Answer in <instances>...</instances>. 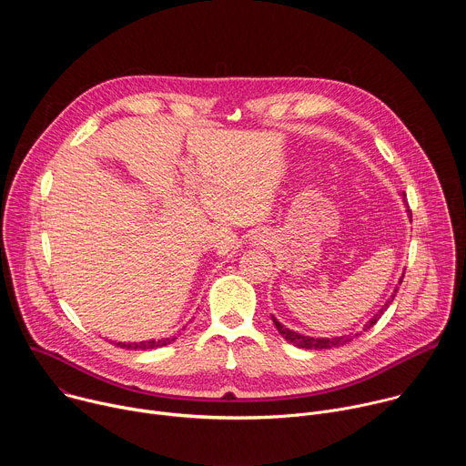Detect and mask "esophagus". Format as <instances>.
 I'll return each mask as SVG.
<instances>
[{
	"label": "esophagus",
	"mask_w": 466,
	"mask_h": 466,
	"mask_svg": "<svg viewBox=\"0 0 466 466\" xmlns=\"http://www.w3.org/2000/svg\"><path fill=\"white\" fill-rule=\"evenodd\" d=\"M256 239H258V241H268V239H265V236H263V234H259Z\"/></svg>",
	"instance_id": "obj_1"
}]
</instances>
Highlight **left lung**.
Masks as SVG:
<instances>
[{"label": "left lung", "mask_w": 466, "mask_h": 466, "mask_svg": "<svg viewBox=\"0 0 466 466\" xmlns=\"http://www.w3.org/2000/svg\"><path fill=\"white\" fill-rule=\"evenodd\" d=\"M408 214H410V218H411V212L408 210ZM404 279V277H402ZM402 279H400V282L398 284H402ZM394 297H396V289H394V293L390 295V299L385 302V306H381V309L363 326V331H367L369 328H372L376 322H378V319L383 315V311L390 306V302L394 300ZM273 322H275V326L279 328V331L282 334V338L286 339V341H289V343H293L295 347H299V349H309V350H319V349H334V347H341V345H347L349 341H352L356 336H360V334H352V336H341V338H331V339H328V338H320V339H315V338H308V336H300V334H297V331H293V329H289V328H286V326H282L275 317H273Z\"/></svg>", "instance_id": "left-lung-1"}]
</instances>
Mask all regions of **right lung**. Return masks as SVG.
<instances>
[{
	"label": "right lung",
	"instance_id": "obj_1",
	"mask_svg": "<svg viewBox=\"0 0 466 466\" xmlns=\"http://www.w3.org/2000/svg\"><path fill=\"white\" fill-rule=\"evenodd\" d=\"M177 338H166V339H158V341H142V343H116V347L127 349V350H153L158 347H166L171 341H175Z\"/></svg>",
	"mask_w": 466,
	"mask_h": 466
}]
</instances>
